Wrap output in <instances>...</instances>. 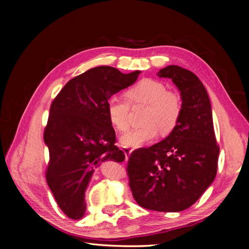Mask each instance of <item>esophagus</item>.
<instances>
[{
	"label": "esophagus",
	"mask_w": 249,
	"mask_h": 249,
	"mask_svg": "<svg viewBox=\"0 0 249 249\" xmlns=\"http://www.w3.org/2000/svg\"><path fill=\"white\" fill-rule=\"evenodd\" d=\"M122 150L124 151V154H125V157H126V158H127L128 156L130 155V153H132V149L128 148V147H123V149H122Z\"/></svg>",
	"instance_id": "34e87169"
}]
</instances>
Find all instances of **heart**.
Instances as JSON below:
<instances>
[{"instance_id":"1","label":"heart","mask_w":249,"mask_h":249,"mask_svg":"<svg viewBox=\"0 0 249 249\" xmlns=\"http://www.w3.org/2000/svg\"><path fill=\"white\" fill-rule=\"evenodd\" d=\"M126 100L113 96L107 102V116L111 124L120 132L129 127L130 107L147 105L142 116V127L124 134L122 144L127 147H140L154 141L159 130L162 135L170 134L176 128L182 112V103L179 95L168 91L165 84L155 79L145 78L136 82L125 92Z\"/></svg>"}]
</instances>
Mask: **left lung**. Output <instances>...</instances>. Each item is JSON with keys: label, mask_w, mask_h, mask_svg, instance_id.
Returning <instances> with one entry per match:
<instances>
[{"label": "left lung", "mask_w": 249, "mask_h": 249, "mask_svg": "<svg viewBox=\"0 0 249 249\" xmlns=\"http://www.w3.org/2000/svg\"><path fill=\"white\" fill-rule=\"evenodd\" d=\"M178 88L182 112L176 128L165 140L129 155V188L142 208L179 212L196 203L213 182L218 147L212 109L205 88L190 70L168 66L159 70Z\"/></svg>", "instance_id": "obj_1"}]
</instances>
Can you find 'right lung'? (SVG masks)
Here are the masks:
<instances>
[{"instance_id": "add662e5", "label": "right lung", "mask_w": 249, "mask_h": 249, "mask_svg": "<svg viewBox=\"0 0 249 249\" xmlns=\"http://www.w3.org/2000/svg\"><path fill=\"white\" fill-rule=\"evenodd\" d=\"M140 73L95 67L67 82L50 105L44 130L49 150L46 180L58 206L71 220L84 215V193L95 168L105 160L125 159L115 145L107 107L108 99L132 86Z\"/></svg>"}]
</instances>
